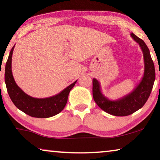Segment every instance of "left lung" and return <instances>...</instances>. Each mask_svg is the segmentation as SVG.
Returning a JSON list of instances; mask_svg holds the SVG:
<instances>
[{"label":"left lung","mask_w":160,"mask_h":160,"mask_svg":"<svg viewBox=\"0 0 160 160\" xmlns=\"http://www.w3.org/2000/svg\"><path fill=\"white\" fill-rule=\"evenodd\" d=\"M131 36L141 48L145 64L144 75L136 88L131 93L121 99L111 100L102 94L99 81L95 78L92 80V94L94 102L105 112L113 116H128L141 109L150 97L155 80V66L152 60L150 50L143 40L133 33H131Z\"/></svg>","instance_id":"left-lung-1"}]
</instances>
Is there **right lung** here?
<instances>
[{"label": "right lung", "instance_id": "1", "mask_svg": "<svg viewBox=\"0 0 160 160\" xmlns=\"http://www.w3.org/2000/svg\"><path fill=\"white\" fill-rule=\"evenodd\" d=\"M15 46L10 51L5 65V82L13 104L18 109L32 117L49 118L60 113L66 106L68 97L77 80L60 93L47 98H34L27 94L16 84L12 73V56Z\"/></svg>", "mask_w": 160, "mask_h": 160}]
</instances>
